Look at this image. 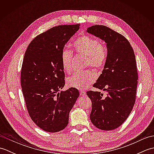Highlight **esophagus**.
<instances>
[{"label": "esophagus", "mask_w": 154, "mask_h": 154, "mask_svg": "<svg viewBox=\"0 0 154 154\" xmlns=\"http://www.w3.org/2000/svg\"><path fill=\"white\" fill-rule=\"evenodd\" d=\"M80 95L81 96H83V97H85V96L86 95V92H85V91H80Z\"/></svg>", "instance_id": "esophagus-1"}]
</instances>
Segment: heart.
I'll use <instances>...</instances> for the list:
<instances>
[{"label":"heart","instance_id":"heart-1","mask_svg":"<svg viewBox=\"0 0 154 154\" xmlns=\"http://www.w3.org/2000/svg\"><path fill=\"white\" fill-rule=\"evenodd\" d=\"M73 47L77 53L87 55V64L99 69L104 67L107 58L106 48L96 38L85 35L75 41ZM72 52L63 50L61 54V63L63 69L67 73H71ZM96 75L93 71L86 70L75 73L67 79V85L77 89H85L93 83Z\"/></svg>","mask_w":154,"mask_h":154}]
</instances>
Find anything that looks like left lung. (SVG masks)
<instances>
[{
	"label": "left lung",
	"instance_id": "1",
	"mask_svg": "<svg viewBox=\"0 0 154 154\" xmlns=\"http://www.w3.org/2000/svg\"><path fill=\"white\" fill-rule=\"evenodd\" d=\"M87 32L106 44L107 58L93 87L106 91H87L92 102L91 122L99 129L112 130L124 123L134 105L138 72L134 52L127 39L109 27L94 25Z\"/></svg>",
	"mask_w": 154,
	"mask_h": 154
}]
</instances>
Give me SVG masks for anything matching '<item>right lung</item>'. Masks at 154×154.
I'll list each match as a JSON object with an SVG mask.
<instances>
[{"label": "right lung", "instance_id": "1", "mask_svg": "<svg viewBox=\"0 0 154 154\" xmlns=\"http://www.w3.org/2000/svg\"><path fill=\"white\" fill-rule=\"evenodd\" d=\"M80 24L61 25L37 35L28 45L23 60L20 82L26 105L33 122L44 131L57 132L69 122L77 98L75 88L61 91L65 73L61 54Z\"/></svg>", "mask_w": 154, "mask_h": 154}]
</instances>
